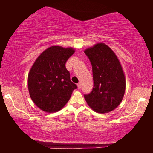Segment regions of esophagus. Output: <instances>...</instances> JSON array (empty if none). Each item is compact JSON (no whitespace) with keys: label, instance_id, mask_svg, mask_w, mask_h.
Returning <instances> with one entry per match:
<instances>
[{"label":"esophagus","instance_id":"1","mask_svg":"<svg viewBox=\"0 0 153 153\" xmlns=\"http://www.w3.org/2000/svg\"><path fill=\"white\" fill-rule=\"evenodd\" d=\"M77 88H78V89H80L82 88V84H80V83H78V84H77Z\"/></svg>","mask_w":153,"mask_h":153}]
</instances>
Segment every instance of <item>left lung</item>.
I'll use <instances>...</instances> for the list:
<instances>
[{
	"label": "left lung",
	"mask_w": 153,
	"mask_h": 153,
	"mask_svg": "<svg viewBox=\"0 0 153 153\" xmlns=\"http://www.w3.org/2000/svg\"><path fill=\"white\" fill-rule=\"evenodd\" d=\"M92 67L93 86L84 94L88 105L99 113H108L117 108L126 90L122 67L114 52L104 43H98L85 50Z\"/></svg>",
	"instance_id": "1"
}]
</instances>
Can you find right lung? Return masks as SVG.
<instances>
[{"label":"right lung","mask_w":153,"mask_h":153,"mask_svg":"<svg viewBox=\"0 0 153 153\" xmlns=\"http://www.w3.org/2000/svg\"><path fill=\"white\" fill-rule=\"evenodd\" d=\"M74 52L72 48L51 46L33 63L28 75V90L33 102L41 110L48 113L61 110L77 89L65 67Z\"/></svg>","instance_id":"add662e5"}]
</instances>
